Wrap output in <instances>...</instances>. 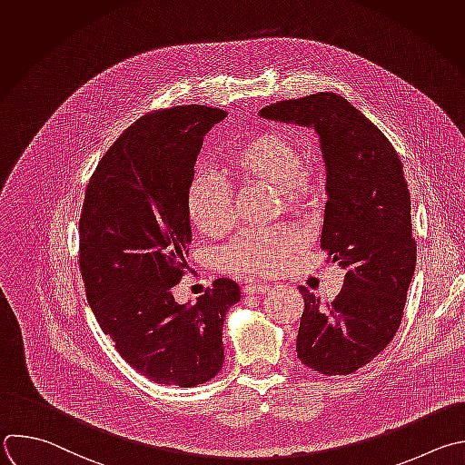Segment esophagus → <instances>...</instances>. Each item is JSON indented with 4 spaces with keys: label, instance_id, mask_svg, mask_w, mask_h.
Here are the masks:
<instances>
[{
    "label": "esophagus",
    "instance_id": "esophagus-1",
    "mask_svg": "<svg viewBox=\"0 0 465 465\" xmlns=\"http://www.w3.org/2000/svg\"><path fill=\"white\" fill-rule=\"evenodd\" d=\"M272 286L270 284H266V282H252V284H246L244 288H242V292L246 293V295H253V293H262V292H268Z\"/></svg>",
    "mask_w": 465,
    "mask_h": 465
}]
</instances>
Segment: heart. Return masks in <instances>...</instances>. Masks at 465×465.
I'll use <instances>...</instances> for the list:
<instances>
[{"mask_svg":"<svg viewBox=\"0 0 465 465\" xmlns=\"http://www.w3.org/2000/svg\"><path fill=\"white\" fill-rule=\"evenodd\" d=\"M221 173L241 184L273 190L286 213L311 208L322 192V172L302 159L299 138L279 127L248 133L221 159ZM186 217L204 237H221L233 226L232 197L208 175H195L186 190ZM292 232L242 233L223 250L226 270L237 273H270L297 250Z\"/></svg>","mask_w":465,"mask_h":465,"instance_id":"obj_1","label":"heart"}]
</instances>
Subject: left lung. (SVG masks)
<instances>
[{"label": "left lung", "instance_id": "1", "mask_svg": "<svg viewBox=\"0 0 465 465\" xmlns=\"http://www.w3.org/2000/svg\"><path fill=\"white\" fill-rule=\"evenodd\" d=\"M262 118L312 125L327 164L322 250L345 270L332 302L299 286L304 311L297 358L325 376L371 363L396 336L416 266L411 195L389 138L334 93L270 104Z\"/></svg>", "mask_w": 465, "mask_h": 465}]
</instances>
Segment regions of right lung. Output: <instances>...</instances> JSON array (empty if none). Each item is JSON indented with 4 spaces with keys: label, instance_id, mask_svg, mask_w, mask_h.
Here are the masks:
<instances>
[{
    "label": "right lung",
    "instance_id": "obj_1",
    "mask_svg": "<svg viewBox=\"0 0 465 465\" xmlns=\"http://www.w3.org/2000/svg\"><path fill=\"white\" fill-rule=\"evenodd\" d=\"M224 116L206 105L143 114L85 188L78 262L87 302L118 354L154 383L195 387L224 363L223 323L239 286L215 279L192 306L172 293L192 242L186 190L204 134Z\"/></svg>",
    "mask_w": 465,
    "mask_h": 465
}]
</instances>
